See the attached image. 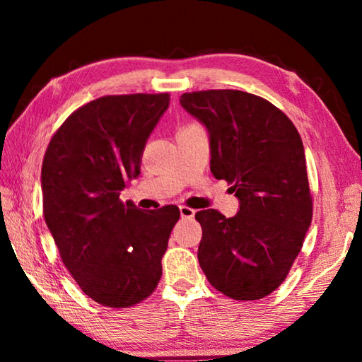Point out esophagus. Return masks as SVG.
I'll return each mask as SVG.
<instances>
[{
  "label": "esophagus",
  "instance_id": "esophagus-1",
  "mask_svg": "<svg viewBox=\"0 0 362 362\" xmlns=\"http://www.w3.org/2000/svg\"><path fill=\"white\" fill-rule=\"evenodd\" d=\"M180 217L182 218H193L194 211L189 209V207H187V206H180Z\"/></svg>",
  "mask_w": 362,
  "mask_h": 362
}]
</instances>
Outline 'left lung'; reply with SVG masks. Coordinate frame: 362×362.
Here are the masks:
<instances>
[{"mask_svg": "<svg viewBox=\"0 0 362 362\" xmlns=\"http://www.w3.org/2000/svg\"><path fill=\"white\" fill-rule=\"evenodd\" d=\"M180 105L206 126L211 173L240 199L235 217L196 212L199 267L226 297H267L286 279L313 217L300 134L273 103L243 90L188 93Z\"/></svg>", "mask_w": 362, "mask_h": 362, "instance_id": "1", "label": "left lung"}]
</instances>
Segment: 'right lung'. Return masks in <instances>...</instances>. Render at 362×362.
Masks as SVG:
<instances>
[{
	"label": "right lung",
	"mask_w": 362,
	"mask_h": 362,
	"mask_svg": "<svg viewBox=\"0 0 362 362\" xmlns=\"http://www.w3.org/2000/svg\"><path fill=\"white\" fill-rule=\"evenodd\" d=\"M164 94L105 95L73 112L42 159V214L60 259L86 296L110 308L142 302L161 279L177 206L142 211L119 192L140 174Z\"/></svg>",
	"instance_id": "add662e5"
}]
</instances>
